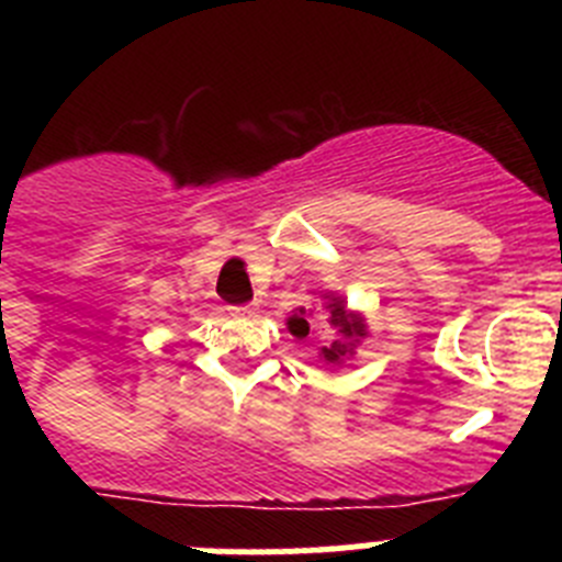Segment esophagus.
I'll return each instance as SVG.
<instances>
[{
	"mask_svg": "<svg viewBox=\"0 0 562 562\" xmlns=\"http://www.w3.org/2000/svg\"><path fill=\"white\" fill-rule=\"evenodd\" d=\"M233 317H247L252 315V306H236V310H231Z\"/></svg>",
	"mask_w": 562,
	"mask_h": 562,
	"instance_id": "34e87169",
	"label": "esophagus"
}]
</instances>
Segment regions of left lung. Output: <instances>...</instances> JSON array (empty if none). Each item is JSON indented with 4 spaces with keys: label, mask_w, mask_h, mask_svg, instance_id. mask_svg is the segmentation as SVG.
I'll return each instance as SVG.
<instances>
[{
    "label": "left lung",
    "mask_w": 562,
    "mask_h": 562,
    "mask_svg": "<svg viewBox=\"0 0 562 562\" xmlns=\"http://www.w3.org/2000/svg\"><path fill=\"white\" fill-rule=\"evenodd\" d=\"M321 297H324V315L331 331V340L321 346V360L329 369H340L342 362H349L357 355V346L369 337V324H366L362 312L349 310V304L337 292H324ZM286 329L297 340L310 337V310L297 306L295 315L286 317Z\"/></svg>",
    "instance_id": "left-lung-1"
}]
</instances>
